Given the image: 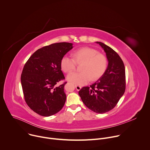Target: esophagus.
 Here are the masks:
<instances>
[{"mask_svg":"<svg viewBox=\"0 0 150 150\" xmlns=\"http://www.w3.org/2000/svg\"><path fill=\"white\" fill-rule=\"evenodd\" d=\"M81 86H79V85H75V88L76 89V90H78V91H79V90H80L81 89Z\"/></svg>","mask_w":150,"mask_h":150,"instance_id":"1","label":"esophagus"}]
</instances>
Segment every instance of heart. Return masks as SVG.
<instances>
[{
    "label": "heart",
    "mask_w": 150,
    "mask_h": 150,
    "mask_svg": "<svg viewBox=\"0 0 150 150\" xmlns=\"http://www.w3.org/2000/svg\"><path fill=\"white\" fill-rule=\"evenodd\" d=\"M76 63H83L81 72H72L67 77L68 81L76 85L87 84L91 79L92 81L98 79L103 75L108 65V60L104 55L88 47L75 51L73 58L64 56L60 62V67L63 72L69 73L75 69Z\"/></svg>",
    "instance_id": "b5f03b06"
}]
</instances>
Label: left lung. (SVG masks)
<instances>
[{
    "mask_svg": "<svg viewBox=\"0 0 150 150\" xmlns=\"http://www.w3.org/2000/svg\"><path fill=\"white\" fill-rule=\"evenodd\" d=\"M105 53L108 65L103 75L90 87H83L79 95L87 108L97 113L113 109L125 91V69L119 54L103 42L96 41Z\"/></svg>",
    "mask_w": 150,
    "mask_h": 150,
    "instance_id": "8db88e82",
    "label": "left lung"
}]
</instances>
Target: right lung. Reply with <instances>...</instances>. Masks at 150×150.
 Segmentation results:
<instances>
[{"mask_svg": "<svg viewBox=\"0 0 150 150\" xmlns=\"http://www.w3.org/2000/svg\"><path fill=\"white\" fill-rule=\"evenodd\" d=\"M70 42H57L35 52L28 59L21 74L25 100L37 114L48 117L59 112L65 103L64 86L56 87L65 78L61 70L62 57L73 49Z\"/></svg>", "mask_w": 150, "mask_h": 150, "instance_id": "1", "label": "right lung"}]
</instances>
